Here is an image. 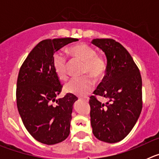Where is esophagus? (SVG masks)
Segmentation results:
<instances>
[{"instance_id": "obj_1", "label": "esophagus", "mask_w": 159, "mask_h": 159, "mask_svg": "<svg viewBox=\"0 0 159 159\" xmlns=\"http://www.w3.org/2000/svg\"><path fill=\"white\" fill-rule=\"evenodd\" d=\"M79 99L84 101V102H88V100H89V99H88V97H86V98H79Z\"/></svg>"}]
</instances>
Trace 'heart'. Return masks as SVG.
I'll return each instance as SVG.
<instances>
[{"label": "heart", "mask_w": 159, "mask_h": 159, "mask_svg": "<svg viewBox=\"0 0 159 159\" xmlns=\"http://www.w3.org/2000/svg\"><path fill=\"white\" fill-rule=\"evenodd\" d=\"M69 53L73 59L81 60L84 63L82 75H87L71 79L65 84L64 90L67 93L84 96L93 89L94 82L90 76L95 80H99L104 76L107 67V60L104 57L97 54L94 48L84 43L70 47ZM67 65L68 60L64 53L61 52L54 53L52 57L53 68L58 78L62 80L67 77Z\"/></svg>", "instance_id": "obj_1"}]
</instances>
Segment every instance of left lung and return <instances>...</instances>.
Here are the masks:
<instances>
[{
    "instance_id": "obj_1",
    "label": "left lung",
    "mask_w": 159,
    "mask_h": 159,
    "mask_svg": "<svg viewBox=\"0 0 159 159\" xmlns=\"http://www.w3.org/2000/svg\"><path fill=\"white\" fill-rule=\"evenodd\" d=\"M92 43L104 52L107 60L104 77L89 99L92 132L100 141L115 143L130 133L141 114L142 77L121 43L113 39H94ZM96 95L109 101L102 104Z\"/></svg>"
}]
</instances>
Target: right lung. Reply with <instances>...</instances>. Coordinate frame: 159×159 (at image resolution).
I'll return each mask as SVG.
<instances>
[{
	"label": "right lung",
	"mask_w": 159,
	"mask_h": 159,
	"mask_svg": "<svg viewBox=\"0 0 159 159\" xmlns=\"http://www.w3.org/2000/svg\"><path fill=\"white\" fill-rule=\"evenodd\" d=\"M77 40L71 37L42 40L20 68L16 92L18 111L29 134L43 144L61 143L69 135L73 104L78 98L67 93L57 99L63 86L53 68L52 57Z\"/></svg>",
	"instance_id": "obj_1"
}]
</instances>
